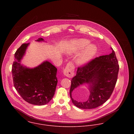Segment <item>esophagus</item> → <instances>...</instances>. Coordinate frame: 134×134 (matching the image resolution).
<instances>
[{"mask_svg":"<svg viewBox=\"0 0 134 134\" xmlns=\"http://www.w3.org/2000/svg\"><path fill=\"white\" fill-rule=\"evenodd\" d=\"M74 66L72 63H69L63 70V74L68 77L71 78L74 75Z\"/></svg>","mask_w":134,"mask_h":134,"instance_id":"1","label":"esophagus"}]
</instances>
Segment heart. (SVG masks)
<instances>
[{"label": "heart", "instance_id": "obj_1", "mask_svg": "<svg viewBox=\"0 0 134 134\" xmlns=\"http://www.w3.org/2000/svg\"><path fill=\"white\" fill-rule=\"evenodd\" d=\"M91 41L86 38H79L73 41L72 47L68 51L70 55L77 54L82 52L77 58V64L83 66L88 63L96 56L97 52V47Z\"/></svg>", "mask_w": 134, "mask_h": 134}]
</instances>
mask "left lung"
Here are the masks:
<instances>
[{
  "label": "left lung",
  "mask_w": 134,
  "mask_h": 134,
  "mask_svg": "<svg viewBox=\"0 0 134 134\" xmlns=\"http://www.w3.org/2000/svg\"><path fill=\"white\" fill-rule=\"evenodd\" d=\"M108 55L96 58L85 66L78 68L76 75L71 80L70 95L73 104L81 109L96 108L107 101L111 95L117 80L119 66L115 52ZM85 85L90 92L86 101L80 102L72 97L74 92L76 98L80 96L76 89Z\"/></svg>",
  "instance_id": "left-lung-1"
}]
</instances>
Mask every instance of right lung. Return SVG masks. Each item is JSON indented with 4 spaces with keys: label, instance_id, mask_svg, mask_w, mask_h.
I'll return each mask as SVG.
<instances>
[{
    "label": "right lung",
    "instance_id": "obj_1",
    "mask_svg": "<svg viewBox=\"0 0 134 134\" xmlns=\"http://www.w3.org/2000/svg\"><path fill=\"white\" fill-rule=\"evenodd\" d=\"M36 41L46 42L42 38ZM29 45L30 43L23 44L15 53L12 69L14 86L27 102L44 105L48 103L55 94L58 82L57 69L47 60L33 68L21 64Z\"/></svg>",
    "mask_w": 134,
    "mask_h": 134
}]
</instances>
